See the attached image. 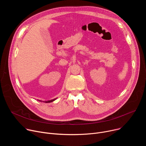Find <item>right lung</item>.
I'll return each mask as SVG.
<instances>
[{
	"label": "right lung",
	"instance_id": "right-lung-1",
	"mask_svg": "<svg viewBox=\"0 0 146 146\" xmlns=\"http://www.w3.org/2000/svg\"><path fill=\"white\" fill-rule=\"evenodd\" d=\"M55 99H52V100H48V101H46V102H46V103H50V102H52L54 101ZM40 101H41V100H40Z\"/></svg>",
	"mask_w": 146,
	"mask_h": 146
}]
</instances>
